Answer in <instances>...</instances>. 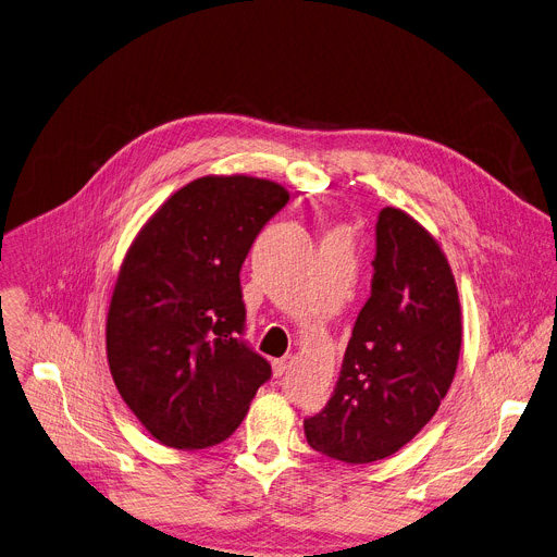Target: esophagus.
Masks as SVG:
<instances>
[{
  "label": "esophagus",
  "mask_w": 557,
  "mask_h": 557,
  "mask_svg": "<svg viewBox=\"0 0 557 557\" xmlns=\"http://www.w3.org/2000/svg\"><path fill=\"white\" fill-rule=\"evenodd\" d=\"M290 369V358H280V360H273V375L275 377H282L286 375Z\"/></svg>",
  "instance_id": "esophagus-1"
}]
</instances>
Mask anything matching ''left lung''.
<instances>
[{
  "label": "left lung",
  "instance_id": "left-lung-1",
  "mask_svg": "<svg viewBox=\"0 0 557 557\" xmlns=\"http://www.w3.org/2000/svg\"><path fill=\"white\" fill-rule=\"evenodd\" d=\"M462 344L460 299L440 244L399 209L375 224L371 297L352 326L311 448L346 465L384 460L440 409Z\"/></svg>",
  "mask_w": 557,
  "mask_h": 557
}]
</instances>
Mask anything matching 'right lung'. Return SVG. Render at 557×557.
<instances>
[{
    "mask_svg": "<svg viewBox=\"0 0 557 557\" xmlns=\"http://www.w3.org/2000/svg\"><path fill=\"white\" fill-rule=\"evenodd\" d=\"M288 201L284 186L199 177L131 244L107 320V356L122 399L173 448H207L242 424L271 364L242 337L239 271Z\"/></svg>",
    "mask_w": 557,
    "mask_h": 557,
    "instance_id": "add662e5",
    "label": "right lung"
}]
</instances>
